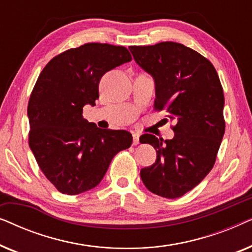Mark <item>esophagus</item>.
<instances>
[{
    "label": "esophagus",
    "mask_w": 252,
    "mask_h": 252,
    "mask_svg": "<svg viewBox=\"0 0 252 252\" xmlns=\"http://www.w3.org/2000/svg\"><path fill=\"white\" fill-rule=\"evenodd\" d=\"M140 143V134L139 133H133V144L137 146Z\"/></svg>",
    "instance_id": "1"
}]
</instances>
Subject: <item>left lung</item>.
<instances>
[{
  "mask_svg": "<svg viewBox=\"0 0 252 252\" xmlns=\"http://www.w3.org/2000/svg\"><path fill=\"white\" fill-rule=\"evenodd\" d=\"M139 66L154 78L155 109L175 120L172 140L143 134L141 143L156 149V161L141 170L147 189L178 198L196 187L215 165L225 133L223 92L211 62L177 42L130 46Z\"/></svg>",
  "mask_w": 252,
  "mask_h": 252,
  "instance_id": "1",
  "label": "left lung"
}]
</instances>
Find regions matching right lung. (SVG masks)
<instances>
[{"mask_svg": "<svg viewBox=\"0 0 252 252\" xmlns=\"http://www.w3.org/2000/svg\"><path fill=\"white\" fill-rule=\"evenodd\" d=\"M130 61L125 47L86 43L54 57L37 78L27 108L30 148L62 194L95 188L112 158L132 144L127 130L98 128L82 117L98 98L103 74Z\"/></svg>", "mask_w": 252, "mask_h": 252, "instance_id": "add662e5", "label": "right lung"}]
</instances>
